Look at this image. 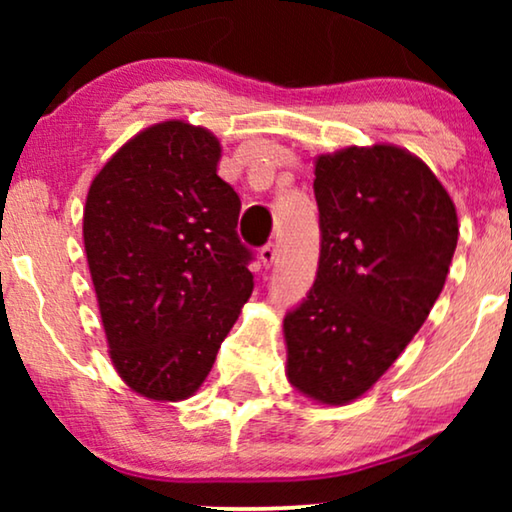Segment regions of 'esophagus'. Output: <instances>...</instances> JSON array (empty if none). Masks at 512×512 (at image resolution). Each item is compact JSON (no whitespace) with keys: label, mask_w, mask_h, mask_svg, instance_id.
<instances>
[{"label":"esophagus","mask_w":512,"mask_h":512,"mask_svg":"<svg viewBox=\"0 0 512 512\" xmlns=\"http://www.w3.org/2000/svg\"><path fill=\"white\" fill-rule=\"evenodd\" d=\"M277 258H279L277 244H275V242L265 244V247L261 249V261H263V265H265V268H270V265H272V263H277Z\"/></svg>","instance_id":"obj_1"}]
</instances>
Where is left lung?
Instances as JSON below:
<instances>
[{
  "label": "left lung",
  "instance_id": "left-lung-1",
  "mask_svg": "<svg viewBox=\"0 0 512 512\" xmlns=\"http://www.w3.org/2000/svg\"><path fill=\"white\" fill-rule=\"evenodd\" d=\"M319 268L286 312V375L314 401L368 391L429 317L445 286L459 223L443 184L412 153L349 146L317 158Z\"/></svg>",
  "mask_w": 512,
  "mask_h": 512
}]
</instances>
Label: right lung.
Returning a JSON list of instances; mask_svg holds the SVG:
<instances>
[{
  "label": "right lung",
  "instance_id": "right-lung-1",
  "mask_svg": "<svg viewBox=\"0 0 512 512\" xmlns=\"http://www.w3.org/2000/svg\"><path fill=\"white\" fill-rule=\"evenodd\" d=\"M219 156L205 128L158 123L111 156L83 209L111 361L156 401L198 391L254 289L242 202L216 174Z\"/></svg>",
  "mask_w": 512,
  "mask_h": 512
}]
</instances>
